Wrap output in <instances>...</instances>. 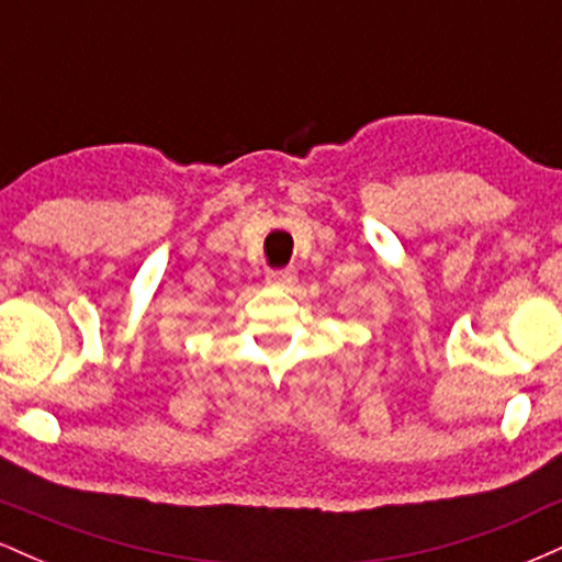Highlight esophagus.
<instances>
[{
    "label": "esophagus",
    "instance_id": "1",
    "mask_svg": "<svg viewBox=\"0 0 562 562\" xmlns=\"http://www.w3.org/2000/svg\"><path fill=\"white\" fill-rule=\"evenodd\" d=\"M267 280L272 282V285H293L295 269H280V272H269Z\"/></svg>",
    "mask_w": 562,
    "mask_h": 562
}]
</instances>
